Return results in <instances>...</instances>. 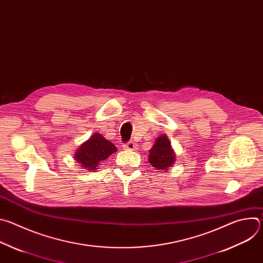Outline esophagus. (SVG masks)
Instances as JSON below:
<instances>
[{"label":"esophagus","mask_w":263,"mask_h":263,"mask_svg":"<svg viewBox=\"0 0 263 263\" xmlns=\"http://www.w3.org/2000/svg\"><path fill=\"white\" fill-rule=\"evenodd\" d=\"M123 148H124V149H130V151H133V149L136 148V144H135L134 142L130 141V142L124 144V145H123Z\"/></svg>","instance_id":"esophagus-1"}]
</instances>
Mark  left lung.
I'll use <instances>...</instances> for the list:
<instances>
[{
  "label": "left lung",
  "instance_id": "1",
  "mask_svg": "<svg viewBox=\"0 0 263 263\" xmlns=\"http://www.w3.org/2000/svg\"><path fill=\"white\" fill-rule=\"evenodd\" d=\"M148 162L159 172H166L176 162V153L166 134L155 139L154 145L148 151Z\"/></svg>",
  "mask_w": 263,
  "mask_h": 263
}]
</instances>
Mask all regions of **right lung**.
Wrapping results in <instances>:
<instances>
[{
  "instance_id": "right-lung-1",
  "label": "right lung",
  "mask_w": 263,
  "mask_h": 263,
  "mask_svg": "<svg viewBox=\"0 0 263 263\" xmlns=\"http://www.w3.org/2000/svg\"><path fill=\"white\" fill-rule=\"evenodd\" d=\"M117 151L118 148L114 143L96 132L79 145L73 158L81 167L93 172L98 170L100 163L105 161Z\"/></svg>"
}]
</instances>
